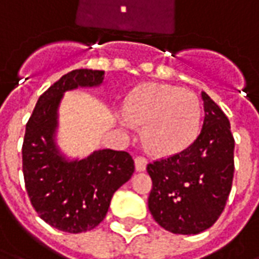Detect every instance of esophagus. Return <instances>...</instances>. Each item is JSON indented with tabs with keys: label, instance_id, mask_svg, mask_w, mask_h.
<instances>
[{
	"label": "esophagus",
	"instance_id": "obj_1",
	"mask_svg": "<svg viewBox=\"0 0 259 259\" xmlns=\"http://www.w3.org/2000/svg\"><path fill=\"white\" fill-rule=\"evenodd\" d=\"M135 166L137 172H144L147 168V159L144 157H136L135 158Z\"/></svg>",
	"mask_w": 259,
	"mask_h": 259
}]
</instances>
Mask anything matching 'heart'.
I'll return each mask as SVG.
<instances>
[{"instance_id":"obj_1","label":"heart","mask_w":259,"mask_h":259,"mask_svg":"<svg viewBox=\"0 0 259 259\" xmlns=\"http://www.w3.org/2000/svg\"><path fill=\"white\" fill-rule=\"evenodd\" d=\"M119 123L127 130L133 124L144 126L147 150L157 157H172L189 148L200 133L201 102L179 87L144 83L130 93Z\"/></svg>"}]
</instances>
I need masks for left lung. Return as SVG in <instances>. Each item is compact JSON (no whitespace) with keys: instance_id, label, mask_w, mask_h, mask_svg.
Here are the masks:
<instances>
[{"instance_id":"left-lung-1","label":"left lung","mask_w":259,"mask_h":259,"mask_svg":"<svg viewBox=\"0 0 259 259\" xmlns=\"http://www.w3.org/2000/svg\"><path fill=\"white\" fill-rule=\"evenodd\" d=\"M204 123L185 151L147 165L152 190L148 208L155 222L175 234H198L217 222L232 190L234 139L230 123L206 93Z\"/></svg>"}]
</instances>
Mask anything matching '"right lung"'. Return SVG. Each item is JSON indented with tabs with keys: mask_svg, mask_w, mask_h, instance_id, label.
Listing matches in <instances>:
<instances>
[{
	"mask_svg": "<svg viewBox=\"0 0 259 259\" xmlns=\"http://www.w3.org/2000/svg\"><path fill=\"white\" fill-rule=\"evenodd\" d=\"M104 70L76 69L55 81L36 104L22 147L27 194L37 213L53 228L81 233L104 221L112 195L135 172L129 152L109 148L68 158L57 144L58 109L66 91L98 87Z\"/></svg>",
	"mask_w": 259,
	"mask_h": 259,
	"instance_id": "obj_1",
	"label": "right lung"
}]
</instances>
